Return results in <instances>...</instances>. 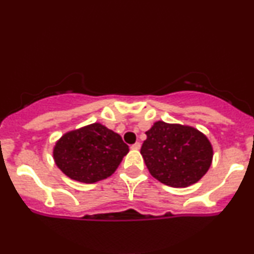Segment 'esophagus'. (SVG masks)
Here are the masks:
<instances>
[{
	"label": "esophagus",
	"mask_w": 254,
	"mask_h": 254,
	"mask_svg": "<svg viewBox=\"0 0 254 254\" xmlns=\"http://www.w3.org/2000/svg\"><path fill=\"white\" fill-rule=\"evenodd\" d=\"M130 148H131V149H132V150H138L139 148H141V143H139V142H136V143L131 145Z\"/></svg>",
	"instance_id": "esophagus-1"
}]
</instances>
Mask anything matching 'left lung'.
Listing matches in <instances>:
<instances>
[{
	"mask_svg": "<svg viewBox=\"0 0 254 254\" xmlns=\"http://www.w3.org/2000/svg\"><path fill=\"white\" fill-rule=\"evenodd\" d=\"M145 135L147 139L141 148L145 166L165 185L188 188L210 167L211 143L194 127L159 121Z\"/></svg>",
	"mask_w": 254,
	"mask_h": 254,
	"instance_id": "obj_1",
	"label": "left lung"
}]
</instances>
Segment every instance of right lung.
Here are the masks:
<instances>
[{"label":"right lung","instance_id":"right-lung-1","mask_svg":"<svg viewBox=\"0 0 254 254\" xmlns=\"http://www.w3.org/2000/svg\"><path fill=\"white\" fill-rule=\"evenodd\" d=\"M127 153L118 133L94 123L64 133L54 148V160L70 179L93 184L112 176Z\"/></svg>","mask_w":254,"mask_h":254}]
</instances>
